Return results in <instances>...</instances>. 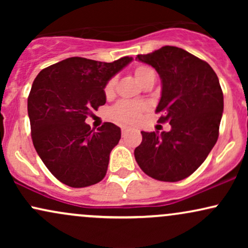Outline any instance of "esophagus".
<instances>
[{
    "label": "esophagus",
    "mask_w": 248,
    "mask_h": 248,
    "mask_svg": "<svg viewBox=\"0 0 248 248\" xmlns=\"http://www.w3.org/2000/svg\"><path fill=\"white\" fill-rule=\"evenodd\" d=\"M121 132H122V134H124V133L127 132V128L126 127H122L121 128Z\"/></svg>",
    "instance_id": "34e87169"
}]
</instances>
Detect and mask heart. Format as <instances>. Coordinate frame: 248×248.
<instances>
[{
	"label": "heart",
	"mask_w": 248,
	"mask_h": 248,
	"mask_svg": "<svg viewBox=\"0 0 248 248\" xmlns=\"http://www.w3.org/2000/svg\"><path fill=\"white\" fill-rule=\"evenodd\" d=\"M134 76L142 86L147 84H154L156 79V72L154 71L153 67L144 64H139L134 67ZM116 84H118L116 77H113L106 82L104 88V93L106 98H112L114 95ZM144 108L146 107L143 105L136 104V102L120 101L112 109V116L114 120L120 122V124H134V122L139 120Z\"/></svg>",
	"instance_id": "b5f03b06"
}]
</instances>
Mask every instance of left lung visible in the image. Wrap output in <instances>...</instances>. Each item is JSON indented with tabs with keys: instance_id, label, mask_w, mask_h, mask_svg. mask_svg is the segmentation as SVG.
I'll return each mask as SVG.
<instances>
[{
	"instance_id": "8db88e82",
	"label": "left lung",
	"mask_w": 248,
	"mask_h": 248,
	"mask_svg": "<svg viewBox=\"0 0 248 248\" xmlns=\"http://www.w3.org/2000/svg\"><path fill=\"white\" fill-rule=\"evenodd\" d=\"M136 59L157 71L162 81L156 113L169 122V132H141L134 150L142 171L163 182L189 177L218 140L224 96L218 77L206 62L187 51L167 46Z\"/></svg>"
}]
</instances>
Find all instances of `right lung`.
Listing matches in <instances>:
<instances>
[{
  "label": "right lung",
  "instance_id": "add662e5",
  "mask_svg": "<svg viewBox=\"0 0 248 248\" xmlns=\"http://www.w3.org/2000/svg\"><path fill=\"white\" fill-rule=\"evenodd\" d=\"M132 61L71 57L42 70L33 80L28 98L31 139L43 163L62 183L85 187L106 175L121 129L112 122L91 129L85 120L106 104V82Z\"/></svg>",
  "mask_w": 248,
  "mask_h": 248
}]
</instances>
